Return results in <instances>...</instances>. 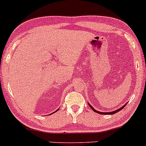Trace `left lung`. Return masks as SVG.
<instances>
[{"label": "left lung", "mask_w": 146, "mask_h": 146, "mask_svg": "<svg viewBox=\"0 0 146 146\" xmlns=\"http://www.w3.org/2000/svg\"><path fill=\"white\" fill-rule=\"evenodd\" d=\"M126 104H127V103H126ZM126 104L123 105L122 107H121V108H119V109H117V110H114V111H113V112H108V113H106V112H99V111H98V110H95V108H93V107L92 106L90 105L89 103H88V105H89V106L90 107V108H91V109L93 110L94 112H95V113H99V114H102V115H113V114H115L116 113H117V112L120 111V110L123 109V108H124L125 106H126Z\"/></svg>", "instance_id": "obj_1"}]
</instances>
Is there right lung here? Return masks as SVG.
<instances>
[{
  "label": "right lung",
  "mask_w": 146,
  "mask_h": 146,
  "mask_svg": "<svg viewBox=\"0 0 146 146\" xmlns=\"http://www.w3.org/2000/svg\"><path fill=\"white\" fill-rule=\"evenodd\" d=\"M58 110H56V111H55V112H53V113H52L51 114V115H52V114H53V113H56V112H57V111H58Z\"/></svg>",
  "instance_id": "right-lung-1"
}]
</instances>
